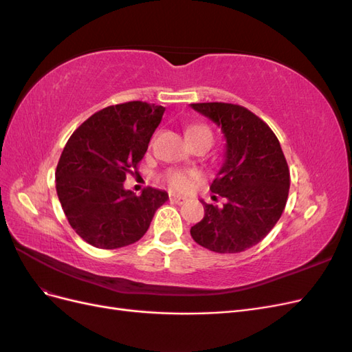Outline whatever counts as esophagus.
I'll return each mask as SVG.
<instances>
[{"instance_id": "1", "label": "esophagus", "mask_w": 352, "mask_h": 352, "mask_svg": "<svg viewBox=\"0 0 352 352\" xmlns=\"http://www.w3.org/2000/svg\"><path fill=\"white\" fill-rule=\"evenodd\" d=\"M185 201H186V198H185V197H180V195H175V194H172V195H170V202H173V204H177V206H182Z\"/></svg>"}]
</instances>
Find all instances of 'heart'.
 <instances>
[{"label": "heart", "mask_w": 352, "mask_h": 352, "mask_svg": "<svg viewBox=\"0 0 352 352\" xmlns=\"http://www.w3.org/2000/svg\"><path fill=\"white\" fill-rule=\"evenodd\" d=\"M197 133H210L211 135L208 127L202 126V124H192L188 127L186 136L197 135ZM198 179H199V176L197 173L184 172V170H168L164 176L166 184L176 190H188Z\"/></svg>", "instance_id": "b5f03b06"}]
</instances>
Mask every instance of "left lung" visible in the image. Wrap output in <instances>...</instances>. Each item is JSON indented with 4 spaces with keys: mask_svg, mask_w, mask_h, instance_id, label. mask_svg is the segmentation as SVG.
Masks as SVG:
<instances>
[{
    "mask_svg": "<svg viewBox=\"0 0 352 352\" xmlns=\"http://www.w3.org/2000/svg\"><path fill=\"white\" fill-rule=\"evenodd\" d=\"M190 107L225 135L226 160L210 189L228 199L221 208L201 201L206 214L190 228V236L210 251L242 252L263 241L280 219L289 194V167L269 124L248 109L229 102Z\"/></svg>",
    "mask_w": 352,
    "mask_h": 352,
    "instance_id": "left-lung-1",
    "label": "left lung"
}]
</instances>
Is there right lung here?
<instances>
[{"mask_svg": "<svg viewBox=\"0 0 352 352\" xmlns=\"http://www.w3.org/2000/svg\"><path fill=\"white\" fill-rule=\"evenodd\" d=\"M163 105L129 101L105 107L72 133L56 168V188L73 230L95 248L114 250L140 241L166 190H126L164 114Z\"/></svg>", "mask_w": 352, "mask_h": 352, "instance_id": "1", "label": "right lung"}]
</instances>
